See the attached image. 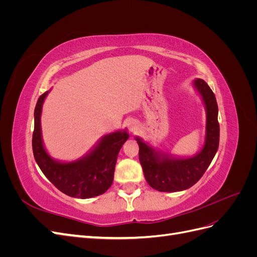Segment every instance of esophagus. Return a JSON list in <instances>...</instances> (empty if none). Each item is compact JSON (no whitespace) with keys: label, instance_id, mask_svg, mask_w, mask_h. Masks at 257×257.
I'll return each mask as SVG.
<instances>
[{"label":"esophagus","instance_id":"1","mask_svg":"<svg viewBox=\"0 0 257 257\" xmlns=\"http://www.w3.org/2000/svg\"><path fill=\"white\" fill-rule=\"evenodd\" d=\"M127 126L132 133H135V132L138 130V123L135 120H130L127 123Z\"/></svg>","mask_w":257,"mask_h":257}]
</instances>
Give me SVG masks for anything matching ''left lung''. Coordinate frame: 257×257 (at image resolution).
Returning <instances> with one entry per match:
<instances>
[{
	"mask_svg": "<svg viewBox=\"0 0 257 257\" xmlns=\"http://www.w3.org/2000/svg\"><path fill=\"white\" fill-rule=\"evenodd\" d=\"M195 88L204 99L207 110L206 142L201 151L193 158L173 159L160 154L136 137L139 146V162L145 178L151 188L160 192H179L191 188L203 177L219 148L220 124L214 93L203 79L194 80Z\"/></svg>",
	"mask_w": 257,
	"mask_h": 257,
	"instance_id": "obj_1",
	"label": "left lung"
}]
</instances>
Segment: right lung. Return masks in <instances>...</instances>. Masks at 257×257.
Returning a JSON list of instances; mask_svg holds the SVG:
<instances>
[{"mask_svg":"<svg viewBox=\"0 0 257 257\" xmlns=\"http://www.w3.org/2000/svg\"><path fill=\"white\" fill-rule=\"evenodd\" d=\"M48 92L38 98L34 110L33 154L43 174L58 190L76 198H91L102 195L113 181L114 166L119 151L127 141L126 131H116L102 141L87 157L72 163L52 160L43 146L41 133L42 106Z\"/></svg>","mask_w":257,"mask_h":257,"instance_id":"add662e5","label":"right lung"}]
</instances>
